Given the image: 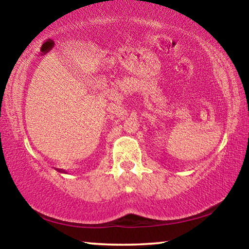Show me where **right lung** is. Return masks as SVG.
<instances>
[{
    "mask_svg": "<svg viewBox=\"0 0 249 249\" xmlns=\"http://www.w3.org/2000/svg\"><path fill=\"white\" fill-rule=\"evenodd\" d=\"M57 171H59V172H66L65 170H62V169H58ZM66 174H67V172H66Z\"/></svg>",
    "mask_w": 249,
    "mask_h": 249,
    "instance_id": "right-lung-1",
    "label": "right lung"
}]
</instances>
